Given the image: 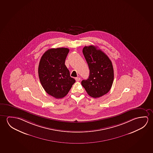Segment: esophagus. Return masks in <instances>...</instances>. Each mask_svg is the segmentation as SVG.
Returning a JSON list of instances; mask_svg holds the SVG:
<instances>
[{
  "mask_svg": "<svg viewBox=\"0 0 153 153\" xmlns=\"http://www.w3.org/2000/svg\"><path fill=\"white\" fill-rule=\"evenodd\" d=\"M75 80L77 81V82H78V81H80V78H79V77H76V78H75Z\"/></svg>",
  "mask_w": 153,
  "mask_h": 153,
  "instance_id": "1",
  "label": "esophagus"
}]
</instances>
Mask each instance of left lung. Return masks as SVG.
I'll list each match as a JSON object with an SVG mask.
<instances>
[{
    "mask_svg": "<svg viewBox=\"0 0 153 153\" xmlns=\"http://www.w3.org/2000/svg\"><path fill=\"white\" fill-rule=\"evenodd\" d=\"M82 52L90 73L89 78L82 80L81 85L91 97H102L109 91L113 85L114 70L112 62L95 46H85Z\"/></svg>",
    "mask_w": 153,
    "mask_h": 153,
    "instance_id": "1",
    "label": "left lung"
}]
</instances>
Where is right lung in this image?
I'll return each mask as SVG.
<instances>
[{"mask_svg":"<svg viewBox=\"0 0 153 153\" xmlns=\"http://www.w3.org/2000/svg\"><path fill=\"white\" fill-rule=\"evenodd\" d=\"M68 52L67 48L49 49L39 62L38 74L41 85L48 94L57 99L65 97L75 82L65 65Z\"/></svg>","mask_w":153,"mask_h":153,"instance_id":"1","label":"right lung"}]
</instances>
